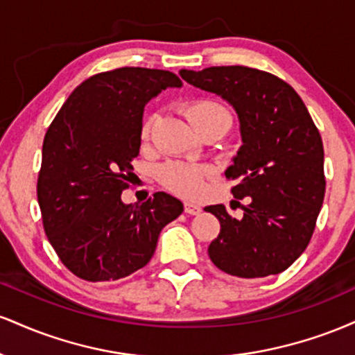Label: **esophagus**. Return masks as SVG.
<instances>
[{
  "label": "esophagus",
  "instance_id": "1",
  "mask_svg": "<svg viewBox=\"0 0 355 355\" xmlns=\"http://www.w3.org/2000/svg\"><path fill=\"white\" fill-rule=\"evenodd\" d=\"M185 211L189 215H197L202 211V207L197 205V203H191V202H185Z\"/></svg>",
  "mask_w": 355,
  "mask_h": 355
}]
</instances>
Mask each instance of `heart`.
<instances>
[{"label": "heart", "instance_id": "heart-1", "mask_svg": "<svg viewBox=\"0 0 355 355\" xmlns=\"http://www.w3.org/2000/svg\"><path fill=\"white\" fill-rule=\"evenodd\" d=\"M183 112L190 123L195 126L198 133L211 126H227L230 128L232 115L229 108L217 100L195 98L183 105ZM150 121H145L141 126V138L148 140ZM210 170L203 165L187 164V162H168L158 170V180L165 189L183 198H197L205 189V182L209 178Z\"/></svg>", "mask_w": 355, "mask_h": 355}]
</instances>
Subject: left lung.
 <instances>
[{"label": "left lung", "instance_id": "obj_1", "mask_svg": "<svg viewBox=\"0 0 355 355\" xmlns=\"http://www.w3.org/2000/svg\"><path fill=\"white\" fill-rule=\"evenodd\" d=\"M182 78L234 105L240 146L225 170L243 217L223 205L205 207L220 222L209 245L215 267L240 279L275 275L302 255L325 195L324 145L302 98L287 81L248 67L182 70ZM241 205V204H240Z\"/></svg>", "mask_w": 355, "mask_h": 355}]
</instances>
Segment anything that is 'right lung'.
<instances>
[{
	"label": "right lung",
	"mask_w": 355,
	"mask_h": 355,
	"mask_svg": "<svg viewBox=\"0 0 355 355\" xmlns=\"http://www.w3.org/2000/svg\"><path fill=\"white\" fill-rule=\"evenodd\" d=\"M182 87L172 71L123 67L78 85L43 140L36 195L43 229L63 266L87 282L132 275L150 262L158 235L183 203L157 191L125 205L141 145L146 101Z\"/></svg>",
	"instance_id": "obj_1"
}]
</instances>
